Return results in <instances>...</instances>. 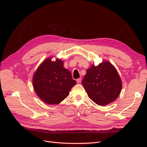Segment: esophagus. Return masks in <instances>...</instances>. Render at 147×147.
I'll use <instances>...</instances> for the list:
<instances>
[{
	"instance_id": "esophagus-1",
	"label": "esophagus",
	"mask_w": 147,
	"mask_h": 147,
	"mask_svg": "<svg viewBox=\"0 0 147 147\" xmlns=\"http://www.w3.org/2000/svg\"><path fill=\"white\" fill-rule=\"evenodd\" d=\"M81 80H82L81 78H78V79H77V82L78 83H81Z\"/></svg>"
}]
</instances>
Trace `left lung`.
<instances>
[{
    "label": "left lung",
    "mask_w": 147,
    "mask_h": 147,
    "mask_svg": "<svg viewBox=\"0 0 147 147\" xmlns=\"http://www.w3.org/2000/svg\"><path fill=\"white\" fill-rule=\"evenodd\" d=\"M88 97L97 105L104 106L114 102L122 89V82L113 64L104 61L91 65L82 82Z\"/></svg>",
    "instance_id": "1"
}]
</instances>
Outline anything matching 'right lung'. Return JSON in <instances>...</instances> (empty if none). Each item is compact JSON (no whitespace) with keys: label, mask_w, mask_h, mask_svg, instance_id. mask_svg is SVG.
<instances>
[{"label":"right lung","mask_w":147,"mask_h":147,"mask_svg":"<svg viewBox=\"0 0 147 147\" xmlns=\"http://www.w3.org/2000/svg\"><path fill=\"white\" fill-rule=\"evenodd\" d=\"M52 56L44 60L38 67L32 77L34 91L43 102L57 105L64 100L77 82L64 67V61Z\"/></svg>","instance_id":"add662e5"}]
</instances>
